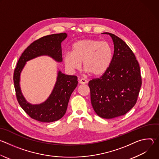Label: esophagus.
<instances>
[{"mask_svg":"<svg viewBox=\"0 0 159 159\" xmlns=\"http://www.w3.org/2000/svg\"><path fill=\"white\" fill-rule=\"evenodd\" d=\"M88 82V81L84 79H81L79 80V83L80 84H87Z\"/></svg>","mask_w":159,"mask_h":159,"instance_id":"obj_1","label":"esophagus"}]
</instances>
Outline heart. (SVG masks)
Returning <instances> with one entry per match:
<instances>
[{
	"label": "heart",
	"instance_id": "b5f03b06",
	"mask_svg": "<svg viewBox=\"0 0 159 159\" xmlns=\"http://www.w3.org/2000/svg\"><path fill=\"white\" fill-rule=\"evenodd\" d=\"M112 58L113 50L109 43L85 39L74 43L72 53H66L63 60L66 69L70 72L79 70L83 62L87 72L100 76L109 69Z\"/></svg>",
	"mask_w": 159,
	"mask_h": 159
}]
</instances>
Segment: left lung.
I'll use <instances>...</instances> for the list:
<instances>
[{
  "mask_svg": "<svg viewBox=\"0 0 159 159\" xmlns=\"http://www.w3.org/2000/svg\"><path fill=\"white\" fill-rule=\"evenodd\" d=\"M114 55L109 69L89 82L91 104L96 114L106 119L125 115L136 104L142 85L140 65L130 48L109 33Z\"/></svg>",
  "mask_w": 159,
  "mask_h": 159,
  "instance_id": "left-lung-1",
  "label": "left lung"
}]
</instances>
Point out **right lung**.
<instances>
[{
	"mask_svg": "<svg viewBox=\"0 0 159 159\" xmlns=\"http://www.w3.org/2000/svg\"><path fill=\"white\" fill-rule=\"evenodd\" d=\"M66 36L65 33L53 34L35 40L22 53L14 69L13 80L19 104L30 117L41 122H53L64 116L70 96L77 85V77L59 71L55 85L47 100L33 105L25 100L21 93L20 74L27 61L41 55H48L57 61H61V43Z\"/></svg>",
	"mask_w": 159,
	"mask_h": 159,
	"instance_id": "add662e5",
	"label": "right lung"
}]
</instances>
